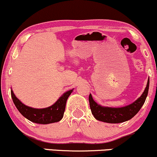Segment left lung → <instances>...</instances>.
Wrapping results in <instances>:
<instances>
[{"label":"left lung","mask_w":157,"mask_h":157,"mask_svg":"<svg viewBox=\"0 0 157 157\" xmlns=\"http://www.w3.org/2000/svg\"><path fill=\"white\" fill-rule=\"evenodd\" d=\"M149 78L143 93L137 100L129 105L120 108L102 106L97 104L90 94L89 100L92 114L96 120L108 123H120L131 120L139 112L145 103L149 89Z\"/></svg>","instance_id":"obj_1"}]
</instances>
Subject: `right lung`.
I'll return each instance as SVG.
<instances>
[{
    "label": "right lung",
    "mask_w": 157,
    "mask_h": 157,
    "mask_svg": "<svg viewBox=\"0 0 157 157\" xmlns=\"http://www.w3.org/2000/svg\"><path fill=\"white\" fill-rule=\"evenodd\" d=\"M73 90L74 89L65 92L53 105L44 109H35L26 105L17 98L12 89H11V95L17 109L24 117L35 123L46 125L57 122L62 120L66 109V101Z\"/></svg>",
    "instance_id": "obj_1"
}]
</instances>
